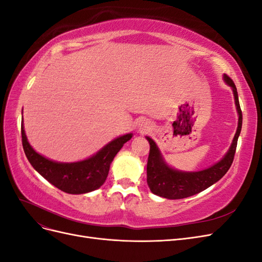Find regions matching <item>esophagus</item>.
<instances>
[{
    "instance_id": "34e87169",
    "label": "esophagus",
    "mask_w": 262,
    "mask_h": 262,
    "mask_svg": "<svg viewBox=\"0 0 262 262\" xmlns=\"http://www.w3.org/2000/svg\"><path fill=\"white\" fill-rule=\"evenodd\" d=\"M144 126H145V125H144ZM143 130H147V129H146V126H145V128H143Z\"/></svg>"
}]
</instances>
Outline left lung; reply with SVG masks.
Wrapping results in <instances>:
<instances>
[{
    "instance_id": "obj_1",
    "label": "left lung",
    "mask_w": 262,
    "mask_h": 262,
    "mask_svg": "<svg viewBox=\"0 0 262 262\" xmlns=\"http://www.w3.org/2000/svg\"><path fill=\"white\" fill-rule=\"evenodd\" d=\"M224 80L229 86H232L237 112L239 115L238 128H237L233 143L227 154L223 160L213 165L210 168L194 172H182L168 167L162 160L161 153L155 142L146 137L149 142V154L146 166L147 185L154 194L167 198V199H184V198L191 196L215 184L225 175L232 166L237 147V140H238L242 130L243 115L239 106L238 94H237V89L233 80L228 75H224Z\"/></svg>"
}]
</instances>
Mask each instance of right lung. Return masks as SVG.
I'll list each match as a JSON object with an SVG mask.
<instances>
[{
  "instance_id": "add662e5",
  "label": "right lung",
  "mask_w": 262,
  "mask_h": 262,
  "mask_svg": "<svg viewBox=\"0 0 262 262\" xmlns=\"http://www.w3.org/2000/svg\"><path fill=\"white\" fill-rule=\"evenodd\" d=\"M131 138L130 133L112 141L86 161L63 164L49 161L36 153L29 145L21 124L23 148L31 166L54 187L71 194L91 192L104 184L114 157Z\"/></svg>"
}]
</instances>
